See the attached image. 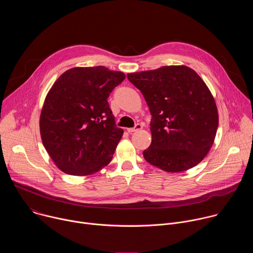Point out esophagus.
Instances as JSON below:
<instances>
[{
	"label": "esophagus",
	"mask_w": 253,
	"mask_h": 253,
	"mask_svg": "<svg viewBox=\"0 0 253 253\" xmlns=\"http://www.w3.org/2000/svg\"><path fill=\"white\" fill-rule=\"evenodd\" d=\"M142 129V125L141 124H136L133 128H127V131L129 132V133H133V132H136V131H139V130H141Z\"/></svg>",
	"instance_id": "34e87169"
}]
</instances>
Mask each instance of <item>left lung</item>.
I'll return each mask as SVG.
<instances>
[{
    "instance_id": "obj_1",
    "label": "left lung",
    "mask_w": 253,
    "mask_h": 253,
    "mask_svg": "<svg viewBox=\"0 0 253 253\" xmlns=\"http://www.w3.org/2000/svg\"><path fill=\"white\" fill-rule=\"evenodd\" d=\"M127 78L141 91L152 115V142L143 152L145 160L167 172H182L202 161L214 142L218 112L196 72L165 66Z\"/></svg>"
}]
</instances>
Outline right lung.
<instances>
[{
	"instance_id": "1",
	"label": "right lung",
	"mask_w": 253,
	"mask_h": 253,
	"mask_svg": "<svg viewBox=\"0 0 253 253\" xmlns=\"http://www.w3.org/2000/svg\"><path fill=\"white\" fill-rule=\"evenodd\" d=\"M125 74L103 66L72 68L49 91L40 117L44 147L60 170L89 175L110 163L123 130L108 97Z\"/></svg>"
}]
</instances>
